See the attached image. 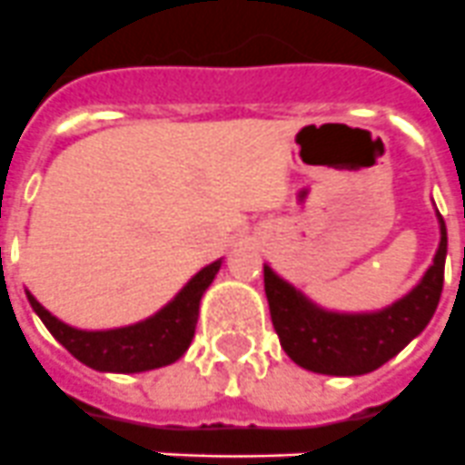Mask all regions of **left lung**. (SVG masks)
<instances>
[{"label": "left lung", "mask_w": 465, "mask_h": 465, "mask_svg": "<svg viewBox=\"0 0 465 465\" xmlns=\"http://www.w3.org/2000/svg\"><path fill=\"white\" fill-rule=\"evenodd\" d=\"M440 221V246L433 265L421 282L393 305L365 314H340L314 305L289 282L265 265V295H268L272 326L283 351L293 363L312 372L335 377H354L377 371L380 365L408 347L429 326L440 302L445 282L447 228Z\"/></svg>", "instance_id": "1"}]
</instances>
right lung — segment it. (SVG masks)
I'll list each match as a JSON object with an SVG mask.
<instances>
[{
    "mask_svg": "<svg viewBox=\"0 0 465 465\" xmlns=\"http://www.w3.org/2000/svg\"><path fill=\"white\" fill-rule=\"evenodd\" d=\"M221 268V261L203 268L183 286L170 305L146 322L114 331H79L51 314L27 291L32 310L39 314L53 338L93 371L100 372H143L163 368L186 354L195 335L200 300Z\"/></svg>",
    "mask_w": 465,
    "mask_h": 465,
    "instance_id": "obj_1",
    "label": "right lung"
}]
</instances>
